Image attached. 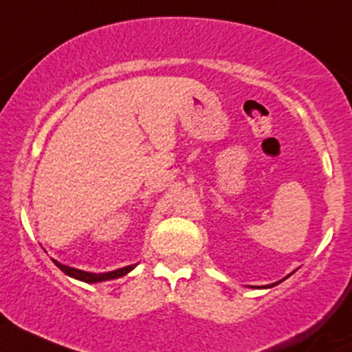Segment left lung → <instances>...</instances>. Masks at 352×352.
I'll list each match as a JSON object with an SVG mask.
<instances>
[{
  "label": "left lung",
  "instance_id": "1",
  "mask_svg": "<svg viewBox=\"0 0 352 352\" xmlns=\"http://www.w3.org/2000/svg\"><path fill=\"white\" fill-rule=\"evenodd\" d=\"M289 277V276H287ZM284 280V279H283ZM283 280H279V283H283ZM279 283H276V284H269V285H264V289H269V287H274V285H277Z\"/></svg>",
  "mask_w": 352,
  "mask_h": 352
}]
</instances>
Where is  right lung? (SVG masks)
<instances>
[{
  "label": "right lung",
  "instance_id": "right-lung-1",
  "mask_svg": "<svg viewBox=\"0 0 352 352\" xmlns=\"http://www.w3.org/2000/svg\"><path fill=\"white\" fill-rule=\"evenodd\" d=\"M53 262H55L58 269H61V272H65L67 276L73 277V279L83 280V283H88V284L103 283V280H110V279H118V277L126 276V274H129L130 270H133L135 265H137V264H133V265H126V267H122V269H117V270H110V272L95 274V272H87V270H80V269H75V267H68V265L60 264L58 261H53Z\"/></svg>",
  "mask_w": 352,
  "mask_h": 352
}]
</instances>
